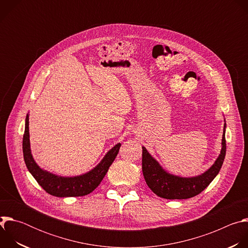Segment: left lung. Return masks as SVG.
I'll use <instances>...</instances> for the list:
<instances>
[{"mask_svg":"<svg viewBox=\"0 0 248 248\" xmlns=\"http://www.w3.org/2000/svg\"><path fill=\"white\" fill-rule=\"evenodd\" d=\"M226 123L222 138V149L219 157L206 171L183 178L166 171L161 165L142 147V172L149 188L159 197L166 199H187L202 192L219 173L226 156Z\"/></svg>","mask_w":248,"mask_h":248,"instance_id":"1","label":"left lung"}]
</instances>
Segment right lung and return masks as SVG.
Segmentation results:
<instances>
[{"instance_id":"1","label":"right lung","mask_w":248,"mask_h":248,"mask_svg":"<svg viewBox=\"0 0 248 248\" xmlns=\"http://www.w3.org/2000/svg\"><path fill=\"white\" fill-rule=\"evenodd\" d=\"M121 143L107 152L102 161L91 170L77 176H59L41 169L34 161L29 141V116L25 119V129L22 140V151L25 165L33 178L49 194L57 197L84 196L92 192L102 182L120 151Z\"/></svg>"}]
</instances>
